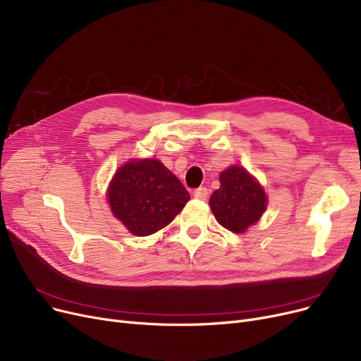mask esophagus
Here are the masks:
<instances>
[{"label": "esophagus", "instance_id": "1", "mask_svg": "<svg viewBox=\"0 0 361 361\" xmlns=\"http://www.w3.org/2000/svg\"><path fill=\"white\" fill-rule=\"evenodd\" d=\"M193 196L196 199H201V201H205V199L208 197V189L207 188H199L193 192Z\"/></svg>", "mask_w": 361, "mask_h": 361}]
</instances>
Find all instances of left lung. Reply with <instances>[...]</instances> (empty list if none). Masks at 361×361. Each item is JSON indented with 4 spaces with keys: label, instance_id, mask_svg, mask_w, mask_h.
Segmentation results:
<instances>
[{
    "label": "left lung",
    "instance_id": "left-lung-1",
    "mask_svg": "<svg viewBox=\"0 0 361 361\" xmlns=\"http://www.w3.org/2000/svg\"><path fill=\"white\" fill-rule=\"evenodd\" d=\"M268 205L260 183L243 166H229L220 173V188L211 195L209 207L216 220L231 232L244 233L257 223Z\"/></svg>",
    "mask_w": 361,
    "mask_h": 361
}]
</instances>
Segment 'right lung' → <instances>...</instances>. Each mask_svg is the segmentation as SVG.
<instances>
[{"mask_svg": "<svg viewBox=\"0 0 361 361\" xmlns=\"http://www.w3.org/2000/svg\"><path fill=\"white\" fill-rule=\"evenodd\" d=\"M106 199L132 235L149 236L176 219L190 195L160 160L130 159L116 171Z\"/></svg>", "mask_w": 361, "mask_h": 361, "instance_id": "1", "label": "right lung"}]
</instances>
